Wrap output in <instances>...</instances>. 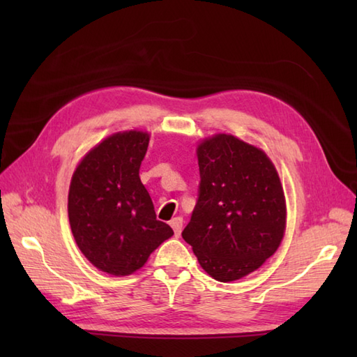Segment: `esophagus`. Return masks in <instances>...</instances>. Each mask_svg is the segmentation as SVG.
I'll use <instances>...</instances> for the list:
<instances>
[{
  "instance_id": "1",
  "label": "esophagus",
  "mask_w": 357,
  "mask_h": 357,
  "mask_svg": "<svg viewBox=\"0 0 357 357\" xmlns=\"http://www.w3.org/2000/svg\"><path fill=\"white\" fill-rule=\"evenodd\" d=\"M170 225L174 231V236H179L181 231H183V218H173L170 221Z\"/></svg>"
}]
</instances>
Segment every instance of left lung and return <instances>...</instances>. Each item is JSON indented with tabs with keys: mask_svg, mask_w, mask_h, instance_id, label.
<instances>
[{
	"mask_svg": "<svg viewBox=\"0 0 357 357\" xmlns=\"http://www.w3.org/2000/svg\"><path fill=\"white\" fill-rule=\"evenodd\" d=\"M196 155L199 199L183 238L211 278L231 282L256 271L282 242V183L262 149L230 133L204 138Z\"/></svg>",
	"mask_w": 357,
	"mask_h": 357,
	"instance_id": "left-lung-1",
	"label": "left lung"
}]
</instances>
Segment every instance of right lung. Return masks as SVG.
I'll use <instances>...</instances> for the list:
<instances>
[{
    "instance_id": "right-lung-1",
    "label": "right lung",
    "mask_w": 357,
    "mask_h": 357,
    "mask_svg": "<svg viewBox=\"0 0 357 357\" xmlns=\"http://www.w3.org/2000/svg\"><path fill=\"white\" fill-rule=\"evenodd\" d=\"M150 133L126 130L98 142L81 158L69 188V222L81 253L107 275L128 276L173 236L156 219L139 179Z\"/></svg>"
}]
</instances>
